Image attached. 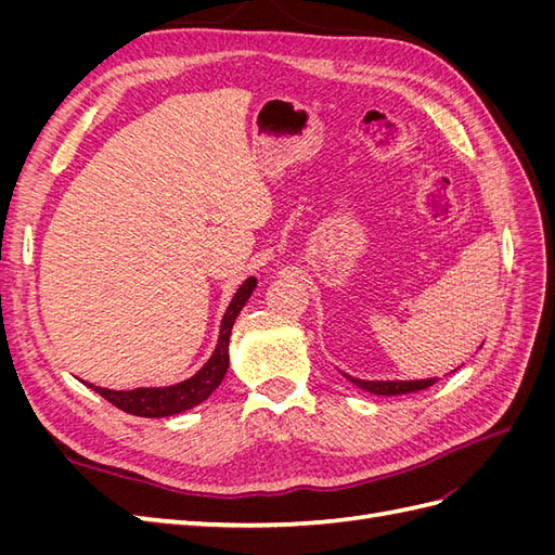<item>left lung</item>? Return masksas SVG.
Listing matches in <instances>:
<instances>
[{
	"label": "left lung",
	"instance_id": "8db88e82",
	"mask_svg": "<svg viewBox=\"0 0 555 555\" xmlns=\"http://www.w3.org/2000/svg\"><path fill=\"white\" fill-rule=\"evenodd\" d=\"M351 384H357L359 389L371 391L377 396H400V393H412V391H422L438 382V377H428V379H359L343 373Z\"/></svg>",
	"mask_w": 555,
	"mask_h": 555
}]
</instances>
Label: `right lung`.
I'll return each mask as SVG.
<instances>
[{
    "mask_svg": "<svg viewBox=\"0 0 555 555\" xmlns=\"http://www.w3.org/2000/svg\"><path fill=\"white\" fill-rule=\"evenodd\" d=\"M255 289H257V278H247L238 287V292L233 294L231 304L222 317L220 338H217V347L212 349L210 359L201 365V371H196L184 382H178L171 386H139V389H131V391L104 389V386H94L90 382H82V384L90 386V389L96 391L99 396H104L108 402H113L115 408H120L122 412H129L133 416L162 418V416H173L201 405V402L210 398V393L222 384L229 371L231 328Z\"/></svg>",
    "mask_w": 555,
    "mask_h": 555,
    "instance_id": "right-lung-1",
    "label": "right lung"
}]
</instances>
